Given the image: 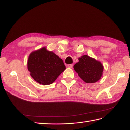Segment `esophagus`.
<instances>
[{
  "label": "esophagus",
  "mask_w": 130,
  "mask_h": 130,
  "mask_svg": "<svg viewBox=\"0 0 130 130\" xmlns=\"http://www.w3.org/2000/svg\"><path fill=\"white\" fill-rule=\"evenodd\" d=\"M68 67L70 68H72L73 67V64H69V65H68Z\"/></svg>",
  "instance_id": "1"
}]
</instances>
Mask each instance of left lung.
Masks as SVG:
<instances>
[{
	"mask_svg": "<svg viewBox=\"0 0 130 130\" xmlns=\"http://www.w3.org/2000/svg\"><path fill=\"white\" fill-rule=\"evenodd\" d=\"M74 69L80 78L87 83L98 81L103 71L102 63L88 55L79 57V62L74 65Z\"/></svg>",
	"mask_w": 130,
	"mask_h": 130,
	"instance_id": "1",
	"label": "left lung"
}]
</instances>
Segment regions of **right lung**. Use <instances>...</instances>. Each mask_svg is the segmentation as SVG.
<instances>
[{
	"label": "right lung",
	"instance_id": "1",
	"mask_svg": "<svg viewBox=\"0 0 130 130\" xmlns=\"http://www.w3.org/2000/svg\"><path fill=\"white\" fill-rule=\"evenodd\" d=\"M27 67L35 80L42 85L52 84L66 69L62 59L45 47L30 54Z\"/></svg>",
	"mask_w": 130,
	"mask_h": 130
}]
</instances>
